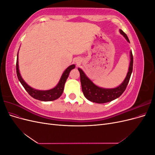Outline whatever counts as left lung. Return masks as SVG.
<instances>
[{
    "label": "left lung",
    "instance_id": "obj_1",
    "mask_svg": "<svg viewBox=\"0 0 155 155\" xmlns=\"http://www.w3.org/2000/svg\"><path fill=\"white\" fill-rule=\"evenodd\" d=\"M120 32L121 35H123L125 39L130 43L128 37L127 36L125 33L121 30H120ZM130 54V61L127 76L120 86L114 88H104L96 86L86 76L81 68H78L79 74H80L82 91L84 96L88 100L97 103V104H105V103L109 102L116 99L122 94L128 85L131 74L133 72V56L131 51Z\"/></svg>",
    "mask_w": 155,
    "mask_h": 155
}]
</instances>
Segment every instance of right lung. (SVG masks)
Masks as SVG:
<instances>
[{"instance_id":"add662e5","label":"right lung","mask_w":155,"mask_h":155,"mask_svg":"<svg viewBox=\"0 0 155 155\" xmlns=\"http://www.w3.org/2000/svg\"><path fill=\"white\" fill-rule=\"evenodd\" d=\"M74 68H75V64H72L65 70L64 72L62 74V76L58 84L54 88L48 91L36 90V89L30 87L22 78L19 72V70H18V54H17L16 70H17V78L18 79V80H19V81L22 84V85L24 87L27 92L32 97H34L35 99L40 100V101H54L55 100L58 99V98L61 96L62 93L63 92L64 83L66 82L67 79L68 77L70 72Z\"/></svg>"}]
</instances>
